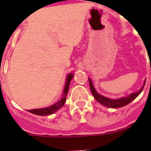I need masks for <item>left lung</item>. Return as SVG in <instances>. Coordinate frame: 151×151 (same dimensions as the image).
<instances>
[{
	"label": "left lung",
	"mask_w": 151,
	"mask_h": 151,
	"mask_svg": "<svg viewBox=\"0 0 151 151\" xmlns=\"http://www.w3.org/2000/svg\"><path fill=\"white\" fill-rule=\"evenodd\" d=\"M151 70V69H150ZM88 81H89V85H90V89H91V92H92L93 96L96 99L98 102H99L100 104L105 106L106 107L110 108H119L122 107V106H124L128 105L129 103H130L132 100L136 99V97L138 96L140 94L141 92L143 91V88H144V85H145L146 80L144 81V84L141 87V88L139 90L138 92H133V93H131L130 95H129L128 96L124 97H121L119 99H110V98H107V97L103 96L102 95H100L99 93L96 92V90L95 88L94 85H93V83H92L91 78H88Z\"/></svg>",
	"instance_id": "obj_1"
}]
</instances>
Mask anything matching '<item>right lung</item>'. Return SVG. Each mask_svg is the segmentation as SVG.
I'll use <instances>...</instances> for the list:
<instances>
[{"mask_svg":"<svg viewBox=\"0 0 151 151\" xmlns=\"http://www.w3.org/2000/svg\"><path fill=\"white\" fill-rule=\"evenodd\" d=\"M73 78V73L71 72L66 76V84H65V87L63 89V96H62L61 99L59 100L57 103H55L53 105L48 106V107L41 108V109H33V110H28L29 113H32L34 114L39 115V116H48V115H51L52 114H54L56 111L63 107L64 105V103L66 102V95L68 93L69 87H70V84L72 80V78Z\"/></svg>","mask_w":151,"mask_h":151,"instance_id":"1","label":"right lung"}]
</instances>
